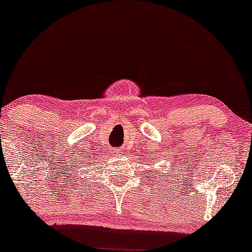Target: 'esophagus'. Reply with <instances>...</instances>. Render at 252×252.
Returning a JSON list of instances; mask_svg holds the SVG:
<instances>
[{"label":"esophagus","mask_w":252,"mask_h":252,"mask_svg":"<svg viewBox=\"0 0 252 252\" xmlns=\"http://www.w3.org/2000/svg\"><path fill=\"white\" fill-rule=\"evenodd\" d=\"M117 154H119V155H121V154H123V152H121V151H117Z\"/></svg>","instance_id":"obj_1"}]
</instances>
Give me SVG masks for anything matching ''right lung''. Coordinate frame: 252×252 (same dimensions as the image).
I'll return each instance as SVG.
<instances>
[{"instance_id": "right-lung-1", "label": "right lung", "mask_w": 252, "mask_h": 252, "mask_svg": "<svg viewBox=\"0 0 252 252\" xmlns=\"http://www.w3.org/2000/svg\"><path fill=\"white\" fill-rule=\"evenodd\" d=\"M93 159H94V157H90V158H89V162H92ZM89 164H92V163H89ZM86 166H87V165H86Z\"/></svg>"}]
</instances>
